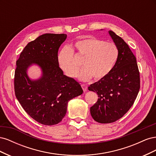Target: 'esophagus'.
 <instances>
[{"label":"esophagus","instance_id":"obj_1","mask_svg":"<svg viewBox=\"0 0 156 156\" xmlns=\"http://www.w3.org/2000/svg\"><path fill=\"white\" fill-rule=\"evenodd\" d=\"M81 87H82V88H83V91H84V92H86V91H87L88 87H87V86L86 85V84H81Z\"/></svg>","mask_w":156,"mask_h":156}]
</instances>
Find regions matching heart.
<instances>
[{"label": "heart", "instance_id": "obj_1", "mask_svg": "<svg viewBox=\"0 0 156 156\" xmlns=\"http://www.w3.org/2000/svg\"><path fill=\"white\" fill-rule=\"evenodd\" d=\"M83 58L82 69L78 79L88 81L105 78L114 68L119 56L117 47L111 42L103 41L93 36H88L76 41L69 49H61L57 56L60 68L69 77H75L79 69L75 62L73 54Z\"/></svg>", "mask_w": 156, "mask_h": 156}]
</instances>
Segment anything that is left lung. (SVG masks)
I'll return each instance as SVG.
<instances>
[{
    "label": "left lung",
    "mask_w": 156,
    "mask_h": 156,
    "mask_svg": "<svg viewBox=\"0 0 156 156\" xmlns=\"http://www.w3.org/2000/svg\"><path fill=\"white\" fill-rule=\"evenodd\" d=\"M108 32L119 50L117 61L107 76L88 87V90L96 92L99 98L90 107L91 116L101 124L112 123L123 116L133 105L140 88L135 55L123 39L111 30Z\"/></svg>",
    "instance_id": "1"
}]
</instances>
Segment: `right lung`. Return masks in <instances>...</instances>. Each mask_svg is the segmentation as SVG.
<instances>
[{
    "label": "right lung",
    "instance_id": "right-lung-1",
    "mask_svg": "<svg viewBox=\"0 0 156 156\" xmlns=\"http://www.w3.org/2000/svg\"><path fill=\"white\" fill-rule=\"evenodd\" d=\"M66 34H44L28 44L16 62L14 78L16 96L30 116L39 123L52 126L62 121L68 101L81 95V84L65 75L57 61ZM37 65L41 76L30 79L27 69Z\"/></svg>",
    "mask_w": 156,
    "mask_h": 156
}]
</instances>
